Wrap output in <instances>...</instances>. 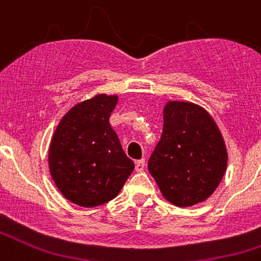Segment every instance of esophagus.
Wrapping results in <instances>:
<instances>
[{"label":"esophagus","instance_id":"1","mask_svg":"<svg viewBox=\"0 0 261 261\" xmlns=\"http://www.w3.org/2000/svg\"><path fill=\"white\" fill-rule=\"evenodd\" d=\"M135 167H136V171H137V172L144 171L145 159H140V161H136V162H135Z\"/></svg>","mask_w":261,"mask_h":261}]
</instances>
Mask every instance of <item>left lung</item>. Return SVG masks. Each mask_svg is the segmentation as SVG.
Masks as SVG:
<instances>
[{
  "label": "left lung",
  "mask_w": 261,
  "mask_h": 261,
  "mask_svg": "<svg viewBox=\"0 0 261 261\" xmlns=\"http://www.w3.org/2000/svg\"><path fill=\"white\" fill-rule=\"evenodd\" d=\"M227 167V150L216 120L201 106L168 100L161 141L147 168L167 201L187 208L208 200Z\"/></svg>",
  "instance_id": "8db88e82"
}]
</instances>
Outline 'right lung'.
Listing matches in <instances>:
<instances>
[{
  "mask_svg": "<svg viewBox=\"0 0 261 261\" xmlns=\"http://www.w3.org/2000/svg\"><path fill=\"white\" fill-rule=\"evenodd\" d=\"M117 100V95L96 94L78 102L50 138V176L66 200L84 208L115 199L135 170L110 125Z\"/></svg>",
  "mask_w": 261,
  "mask_h": 261,
  "instance_id": "obj_1",
  "label": "right lung"
}]
</instances>
